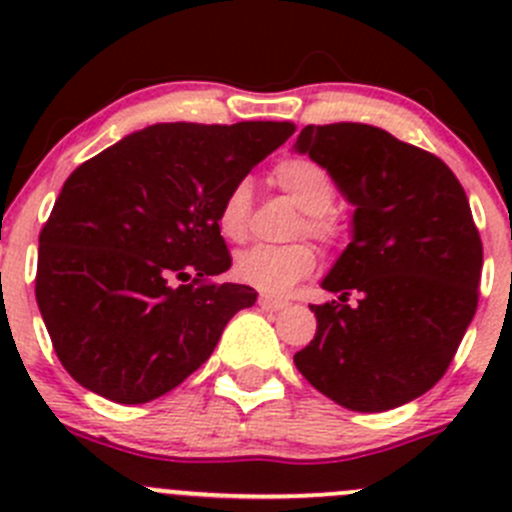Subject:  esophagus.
Instances as JSON below:
<instances>
[{"label": "esophagus", "mask_w": 512, "mask_h": 512, "mask_svg": "<svg viewBox=\"0 0 512 512\" xmlns=\"http://www.w3.org/2000/svg\"><path fill=\"white\" fill-rule=\"evenodd\" d=\"M257 304H260V307L265 309V312H280V309L287 307L285 299H277V297H272V294H260Z\"/></svg>", "instance_id": "1"}]
</instances>
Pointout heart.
<instances>
[{"mask_svg":"<svg viewBox=\"0 0 512 512\" xmlns=\"http://www.w3.org/2000/svg\"><path fill=\"white\" fill-rule=\"evenodd\" d=\"M272 178L304 210L302 230L317 240L337 242L342 235V220L332 205L337 200V185L329 170L312 158H287L275 165ZM250 215V185L237 183L225 195L218 210V230L225 240H242L247 235ZM317 267V250L309 242L294 245H255L235 257L232 272L240 282L267 294H285L312 275Z\"/></svg>","mask_w":512,"mask_h":512,"instance_id":"heart-1","label":"heart"}]
</instances>
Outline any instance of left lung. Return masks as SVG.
Listing matches in <instances>:
<instances>
[{
  "label": "left lung",
  "mask_w": 512,
  "mask_h": 512,
  "mask_svg": "<svg viewBox=\"0 0 512 512\" xmlns=\"http://www.w3.org/2000/svg\"><path fill=\"white\" fill-rule=\"evenodd\" d=\"M294 151L354 205L352 242L322 282L339 299L312 304L317 334L294 364L349 411L409 404L446 374L478 307L466 190L441 158L366 123L304 126Z\"/></svg>",
  "instance_id": "1"
}]
</instances>
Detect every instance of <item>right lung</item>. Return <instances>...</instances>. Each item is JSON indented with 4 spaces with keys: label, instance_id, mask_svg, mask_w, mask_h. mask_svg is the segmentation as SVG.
Instances as JSON below:
<instances>
[{
    "label": "right lung",
    "instance_id": "right-lung-1",
    "mask_svg": "<svg viewBox=\"0 0 512 512\" xmlns=\"http://www.w3.org/2000/svg\"><path fill=\"white\" fill-rule=\"evenodd\" d=\"M292 133L289 121L156 123L66 178L39 235L36 304L81 386L146 404L208 361L257 299L213 280L232 265L218 210Z\"/></svg>",
    "mask_w": 512,
    "mask_h": 512
}]
</instances>
